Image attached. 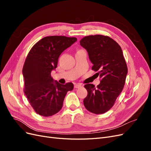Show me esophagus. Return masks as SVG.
Returning <instances> with one entry per match:
<instances>
[{
    "instance_id": "34e87169",
    "label": "esophagus",
    "mask_w": 151,
    "mask_h": 151,
    "mask_svg": "<svg viewBox=\"0 0 151 151\" xmlns=\"http://www.w3.org/2000/svg\"><path fill=\"white\" fill-rule=\"evenodd\" d=\"M82 86H82L81 84H76L74 85V88L77 89V88H81V87H82Z\"/></svg>"
}]
</instances>
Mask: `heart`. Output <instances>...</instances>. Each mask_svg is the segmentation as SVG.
<instances>
[{
    "label": "heart",
    "mask_w": 151,
    "mask_h": 151,
    "mask_svg": "<svg viewBox=\"0 0 151 151\" xmlns=\"http://www.w3.org/2000/svg\"><path fill=\"white\" fill-rule=\"evenodd\" d=\"M78 51H79V50H78Z\"/></svg>",
    "instance_id": "1"
}]
</instances>
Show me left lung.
I'll return each mask as SVG.
<instances>
[{"label":"left lung","mask_w":151,"mask_h":151,"mask_svg":"<svg viewBox=\"0 0 151 151\" xmlns=\"http://www.w3.org/2000/svg\"><path fill=\"white\" fill-rule=\"evenodd\" d=\"M80 45L88 53L92 70L101 79L96 88L92 84L84 86L88 91L84 106L93 113H104L115 104L125 83L128 68L122 50L113 39L101 35L85 36Z\"/></svg>","instance_id":"1"}]
</instances>
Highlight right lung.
<instances>
[{
  "mask_svg": "<svg viewBox=\"0 0 151 151\" xmlns=\"http://www.w3.org/2000/svg\"><path fill=\"white\" fill-rule=\"evenodd\" d=\"M77 41L65 36H46L35 43L25 60L22 74L24 92L35 111L43 116H52L60 110L72 83L53 82L51 72L57 67L58 57Z\"/></svg>",
  "mask_w": 151,
  "mask_h": 151,
  "instance_id": "add662e5",
  "label": "right lung"
}]
</instances>
